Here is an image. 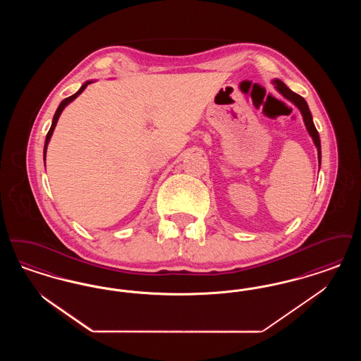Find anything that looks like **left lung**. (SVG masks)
<instances>
[{
	"label": "left lung",
	"mask_w": 361,
	"mask_h": 361,
	"mask_svg": "<svg viewBox=\"0 0 361 361\" xmlns=\"http://www.w3.org/2000/svg\"><path fill=\"white\" fill-rule=\"evenodd\" d=\"M272 84L275 85L276 90H277L284 99H287L288 102H291V103L300 111V114H302V116H303L305 126H306V128H307V133H309L310 137H312V142H314V145H315V147H317V152H318V164H319V166H321V157H322V153H321V139H319V134H318V131H317V128H315V126H314L312 116H311L309 105L306 103V100H305L302 96H299V94H296L295 92H292L288 86L286 85L283 81L277 80V78L272 80Z\"/></svg>",
	"instance_id": "8db88e82"
}]
</instances>
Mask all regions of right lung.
Wrapping results in <instances>:
<instances>
[{
    "mask_svg": "<svg viewBox=\"0 0 361 361\" xmlns=\"http://www.w3.org/2000/svg\"><path fill=\"white\" fill-rule=\"evenodd\" d=\"M92 82H94L93 80H90V81H85L82 86L73 94V96H70L68 99H65V100H62V103L59 104V106L56 108V112H55V115H54V118H52L51 127H50V130H49V133H47V137H46V142H44V149H43V159L46 161V153H47V146H49V142H50V139H51L52 133H54V130H55V126H56V123H58V119H59V116H61V114H62V111L69 105L71 102H74L84 90L86 89V86L89 85V84H92Z\"/></svg>",
    "mask_w": 361,
    "mask_h": 361,
    "instance_id": "add662e5",
    "label": "right lung"
}]
</instances>
